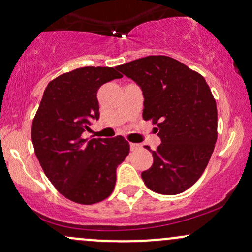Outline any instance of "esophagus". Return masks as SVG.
<instances>
[{
	"instance_id": "34e87169",
	"label": "esophagus",
	"mask_w": 252,
	"mask_h": 252,
	"mask_svg": "<svg viewBox=\"0 0 252 252\" xmlns=\"http://www.w3.org/2000/svg\"><path fill=\"white\" fill-rule=\"evenodd\" d=\"M141 148V144H137V143H130V149L134 152V150H137Z\"/></svg>"
}]
</instances>
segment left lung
<instances>
[{
  "instance_id": "left-lung-1",
  "label": "left lung",
  "mask_w": 252,
  "mask_h": 252,
  "mask_svg": "<svg viewBox=\"0 0 252 252\" xmlns=\"http://www.w3.org/2000/svg\"><path fill=\"white\" fill-rule=\"evenodd\" d=\"M143 91V120L158 126L161 144L142 172L153 192L174 195L200 178L217 141L216 99L205 78L167 56H148L117 66ZM148 149V148H147Z\"/></svg>"
}]
</instances>
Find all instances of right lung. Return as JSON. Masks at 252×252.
<instances>
[{"label": "right lung", "instance_id": "right-lung-1", "mask_svg": "<svg viewBox=\"0 0 252 252\" xmlns=\"http://www.w3.org/2000/svg\"><path fill=\"white\" fill-rule=\"evenodd\" d=\"M114 67H86L48 83L32 124L34 152L60 194L82 205L103 201L116 184V168L129 154L123 136L84 138L91 120L99 117L97 91L122 78Z\"/></svg>", "mask_w": 252, "mask_h": 252}]
</instances>
